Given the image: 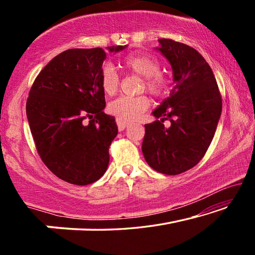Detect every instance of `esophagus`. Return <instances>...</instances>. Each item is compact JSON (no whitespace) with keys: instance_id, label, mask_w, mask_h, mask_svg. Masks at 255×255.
<instances>
[{"instance_id":"34e87169","label":"esophagus","mask_w":255,"mask_h":255,"mask_svg":"<svg viewBox=\"0 0 255 255\" xmlns=\"http://www.w3.org/2000/svg\"><path fill=\"white\" fill-rule=\"evenodd\" d=\"M116 122H117L118 128H119V130H120V131L124 130L125 128H126V127H128V126H129V123L125 122V120H123V119H119V118H117V119H116Z\"/></svg>"}]
</instances>
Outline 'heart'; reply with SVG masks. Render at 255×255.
<instances>
[{
    "mask_svg": "<svg viewBox=\"0 0 255 255\" xmlns=\"http://www.w3.org/2000/svg\"><path fill=\"white\" fill-rule=\"evenodd\" d=\"M123 67L128 73L143 77L141 89L152 96L162 98L169 92L170 82L162 74L158 59L149 54L137 53L126 56L123 59ZM100 86L107 96H115L118 92L120 80L114 66L103 64L100 71ZM149 100L146 96L120 97L108 106V110L115 117L123 120H136L148 109Z\"/></svg>",
    "mask_w": 255,
    "mask_h": 255,
    "instance_id": "heart-1",
    "label": "heart"
}]
</instances>
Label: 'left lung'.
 Instances as JSON below:
<instances>
[{"mask_svg":"<svg viewBox=\"0 0 255 255\" xmlns=\"http://www.w3.org/2000/svg\"><path fill=\"white\" fill-rule=\"evenodd\" d=\"M158 50L169 60L175 85L170 97L145 125L141 145L148 165L159 173L176 175L196 166L213 140L222 115V96L209 64L182 42L159 39ZM171 126L163 127V120Z\"/></svg>","mask_w":255,"mask_h":255,"instance_id":"left-lung-1","label":"left lung"}]
</instances>
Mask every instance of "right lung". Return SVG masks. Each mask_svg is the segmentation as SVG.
<instances>
[{"label":"right lung","instance_id":"1","mask_svg":"<svg viewBox=\"0 0 255 255\" xmlns=\"http://www.w3.org/2000/svg\"><path fill=\"white\" fill-rule=\"evenodd\" d=\"M126 46L108 47L117 53ZM102 48L68 49L34 80L25 105L34 145L45 165L68 183L86 185L105 174L109 147L118 133L115 117L103 112Z\"/></svg>","mask_w":255,"mask_h":255}]
</instances>
